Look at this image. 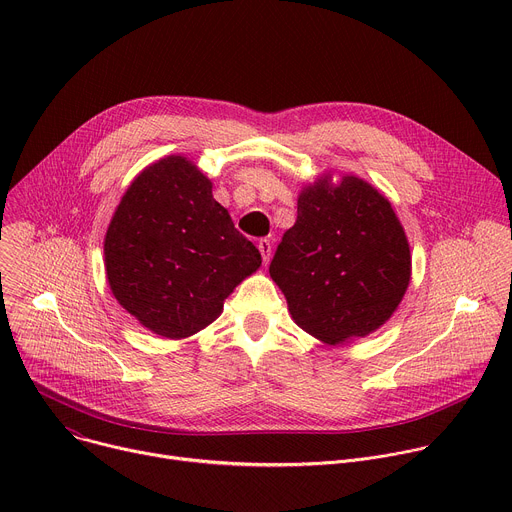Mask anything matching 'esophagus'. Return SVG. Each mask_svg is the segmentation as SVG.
Here are the masks:
<instances>
[{
  "label": "esophagus",
  "mask_w": 512,
  "mask_h": 512,
  "mask_svg": "<svg viewBox=\"0 0 512 512\" xmlns=\"http://www.w3.org/2000/svg\"><path fill=\"white\" fill-rule=\"evenodd\" d=\"M259 251H261V255H263V263L267 265L269 259H271V253H273V243H271L269 239H261V241H259Z\"/></svg>",
  "instance_id": "34e87169"
}]
</instances>
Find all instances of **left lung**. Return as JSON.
Masks as SVG:
<instances>
[{
    "instance_id": "8db88e82",
    "label": "left lung",
    "mask_w": 512,
    "mask_h": 512,
    "mask_svg": "<svg viewBox=\"0 0 512 512\" xmlns=\"http://www.w3.org/2000/svg\"><path fill=\"white\" fill-rule=\"evenodd\" d=\"M269 275L296 324L334 346L393 316L411 279V253L377 188L324 174L300 192L296 225L283 233Z\"/></svg>"
}]
</instances>
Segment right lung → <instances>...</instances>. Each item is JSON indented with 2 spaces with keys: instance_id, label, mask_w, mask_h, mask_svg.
<instances>
[{
  "instance_id": "add662e5",
  "label": "right lung",
  "mask_w": 512,
  "mask_h": 512,
  "mask_svg": "<svg viewBox=\"0 0 512 512\" xmlns=\"http://www.w3.org/2000/svg\"><path fill=\"white\" fill-rule=\"evenodd\" d=\"M261 265L212 182L186 158L168 156L139 172L105 235L115 300L154 334L180 340L223 312L233 289Z\"/></svg>"
}]
</instances>
